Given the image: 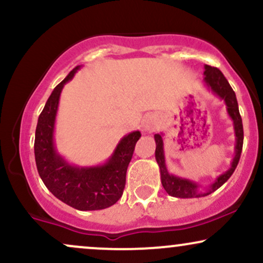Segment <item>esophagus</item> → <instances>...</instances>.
<instances>
[{"label":"esophagus","instance_id":"obj_1","mask_svg":"<svg viewBox=\"0 0 263 263\" xmlns=\"http://www.w3.org/2000/svg\"><path fill=\"white\" fill-rule=\"evenodd\" d=\"M158 127V122H157V119L155 116H148L144 119L143 121V128L144 131L147 132H152Z\"/></svg>","mask_w":263,"mask_h":263}]
</instances>
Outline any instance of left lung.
I'll use <instances>...</instances> for the list:
<instances>
[{
  "instance_id": "8db88e82",
  "label": "left lung",
  "mask_w": 263,
  "mask_h": 263,
  "mask_svg": "<svg viewBox=\"0 0 263 263\" xmlns=\"http://www.w3.org/2000/svg\"><path fill=\"white\" fill-rule=\"evenodd\" d=\"M204 68L205 85L208 86V89L211 90V92H213L214 95H216L219 99L224 100L229 116H230L232 122H234L235 140H236V144H235V156L234 158H232L230 168H229L225 173L220 174L213 184H210L209 186H206L204 190H201L200 185H199L198 183L193 182V180L190 179H186V178L177 177L168 172L167 165H165L164 149H163V138L159 134L155 135L156 161L158 163L159 172H161V182L163 188H164L165 192H167L171 197L183 199L206 197V195L215 192L216 189H219L220 186L232 176V173L236 170L238 161H240L241 151H242L243 143V128L242 120H241L240 112H238L236 95H235V91L232 90L229 81L226 80L224 74H222L218 68H214V66L210 65H205Z\"/></svg>"
}]
</instances>
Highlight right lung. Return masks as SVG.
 Listing matches in <instances>:
<instances>
[{
	"label": "right lung",
	"mask_w": 263,
	"mask_h": 263,
	"mask_svg": "<svg viewBox=\"0 0 263 263\" xmlns=\"http://www.w3.org/2000/svg\"><path fill=\"white\" fill-rule=\"evenodd\" d=\"M79 68H74L54 87L39 115L34 140L35 164L45 186L63 203L83 211L101 210L122 197L126 172L141 132L134 131L123 136L110 158L101 165L79 167L68 163L59 155L54 144V126L60 93Z\"/></svg>",
	"instance_id": "right-lung-1"
}]
</instances>
